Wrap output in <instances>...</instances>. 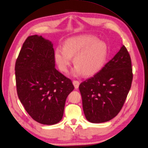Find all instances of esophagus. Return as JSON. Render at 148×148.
Segmentation results:
<instances>
[{
	"label": "esophagus",
	"mask_w": 148,
	"mask_h": 148,
	"mask_svg": "<svg viewBox=\"0 0 148 148\" xmlns=\"http://www.w3.org/2000/svg\"><path fill=\"white\" fill-rule=\"evenodd\" d=\"M73 84L75 86V88L77 89V88H78V87H79V84H80V82L79 81H77V80H74L73 81Z\"/></svg>",
	"instance_id": "1"
}]
</instances>
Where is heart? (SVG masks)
Returning <instances> with one entry per match:
<instances>
[{"instance_id":"b5f03b06","label":"heart","mask_w":148,"mask_h":148,"mask_svg":"<svg viewBox=\"0 0 148 148\" xmlns=\"http://www.w3.org/2000/svg\"><path fill=\"white\" fill-rule=\"evenodd\" d=\"M108 54L106 43L91 35H81L67 39L64 48L58 47L55 58L61 71L67 72L75 56L76 66L72 74L77 76L84 73L91 75L99 72L105 64Z\"/></svg>"}]
</instances>
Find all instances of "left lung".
Masks as SVG:
<instances>
[{
	"label": "left lung",
	"instance_id": "1",
	"mask_svg": "<svg viewBox=\"0 0 148 148\" xmlns=\"http://www.w3.org/2000/svg\"><path fill=\"white\" fill-rule=\"evenodd\" d=\"M132 60L124 45L92 77L79 86L85 116L92 123L107 122L122 109L133 81Z\"/></svg>",
	"mask_w": 148,
	"mask_h": 148
}]
</instances>
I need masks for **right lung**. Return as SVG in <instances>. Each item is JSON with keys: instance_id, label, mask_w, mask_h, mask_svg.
Here are the masks:
<instances>
[{"instance_id": "obj_1", "label": "right lung", "mask_w": 148, "mask_h": 148, "mask_svg": "<svg viewBox=\"0 0 148 148\" xmlns=\"http://www.w3.org/2000/svg\"><path fill=\"white\" fill-rule=\"evenodd\" d=\"M15 71L17 94L29 115L42 124L59 123L66 100L75 87L71 79L56 69L51 42L42 36H29L16 60Z\"/></svg>"}]
</instances>
